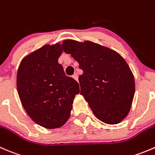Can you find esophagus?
Wrapping results in <instances>:
<instances>
[{"label":"esophagus","instance_id":"1","mask_svg":"<svg viewBox=\"0 0 155 155\" xmlns=\"http://www.w3.org/2000/svg\"><path fill=\"white\" fill-rule=\"evenodd\" d=\"M72 77H73V78H74V80H75V81H78V74H76V73H75V74H73V76H72Z\"/></svg>","mask_w":155,"mask_h":155}]
</instances>
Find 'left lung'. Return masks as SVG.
I'll return each instance as SVG.
<instances>
[{
  "instance_id": "obj_1",
  "label": "left lung",
  "mask_w": 155,
  "mask_h": 155,
  "mask_svg": "<svg viewBox=\"0 0 155 155\" xmlns=\"http://www.w3.org/2000/svg\"><path fill=\"white\" fill-rule=\"evenodd\" d=\"M65 53L78 61L81 94L94 115L108 124H117L127 116L135 93V80L129 65L114 50L91 42L65 40Z\"/></svg>"
}]
</instances>
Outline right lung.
<instances>
[{"instance_id": "obj_1", "label": "right lung", "mask_w": 155, "mask_h": 155, "mask_svg": "<svg viewBox=\"0 0 155 155\" xmlns=\"http://www.w3.org/2000/svg\"><path fill=\"white\" fill-rule=\"evenodd\" d=\"M62 46H43L19 65L16 87L21 103L32 120L47 129L61 127L68 120L79 84L64 72L58 59Z\"/></svg>"}]
</instances>
